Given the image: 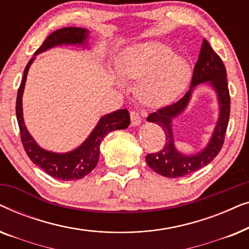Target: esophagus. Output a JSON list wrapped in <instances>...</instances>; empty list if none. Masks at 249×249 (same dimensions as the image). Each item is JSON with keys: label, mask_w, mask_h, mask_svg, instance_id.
I'll return each instance as SVG.
<instances>
[{"label": "esophagus", "mask_w": 249, "mask_h": 249, "mask_svg": "<svg viewBox=\"0 0 249 249\" xmlns=\"http://www.w3.org/2000/svg\"><path fill=\"white\" fill-rule=\"evenodd\" d=\"M130 119H131V125H138L142 122V118L137 111H131L130 112Z\"/></svg>", "instance_id": "esophagus-1"}]
</instances>
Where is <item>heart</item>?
<instances>
[{"label": "heart", "mask_w": 249, "mask_h": 249, "mask_svg": "<svg viewBox=\"0 0 249 249\" xmlns=\"http://www.w3.org/2000/svg\"><path fill=\"white\" fill-rule=\"evenodd\" d=\"M111 73L120 88L125 87V80L139 81V100L151 107H165L178 100L189 87L193 76L188 61L156 40L127 47L118 56Z\"/></svg>", "instance_id": "b5f03b06"}]
</instances>
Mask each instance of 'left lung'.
Wrapping results in <instances>:
<instances>
[{"label":"left lung","mask_w":249,"mask_h":249,"mask_svg":"<svg viewBox=\"0 0 249 249\" xmlns=\"http://www.w3.org/2000/svg\"><path fill=\"white\" fill-rule=\"evenodd\" d=\"M206 83L216 91L219 104V119L210 142L202 151L187 156L180 153L174 145L172 121L188 106L193 90L198 84ZM230 115V95L227 83L226 67L206 39L203 40L198 60L194 68L190 89L175 104L162 107L147 117L148 122L158 124L165 134V145L158 153L146 155V162L156 173L168 178H179L197 171L212 162L222 148Z\"/></svg>","instance_id":"obj_1"}]
</instances>
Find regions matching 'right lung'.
<instances>
[{"label":"right lung","instance_id":"add662e5","mask_svg":"<svg viewBox=\"0 0 249 249\" xmlns=\"http://www.w3.org/2000/svg\"><path fill=\"white\" fill-rule=\"evenodd\" d=\"M88 34H89V30L78 28V27H66L51 34L44 40L42 46L34 54L35 56L30 59L27 64L21 85L18 89V96H17V120H18L20 136H21V142L27 155L34 164L38 165L44 172L63 181L81 179L90 171H93L100 159V146L105 136L111 131L127 129L130 124V115L127 108H121L112 113L105 114L100 119L96 127L93 129L86 141L77 148L67 153H55L42 148L29 134L26 127L22 117V95L28 70L34 60L36 59V55L60 45H83L86 49Z\"/></svg>","mask_w":249,"mask_h":249}]
</instances>
